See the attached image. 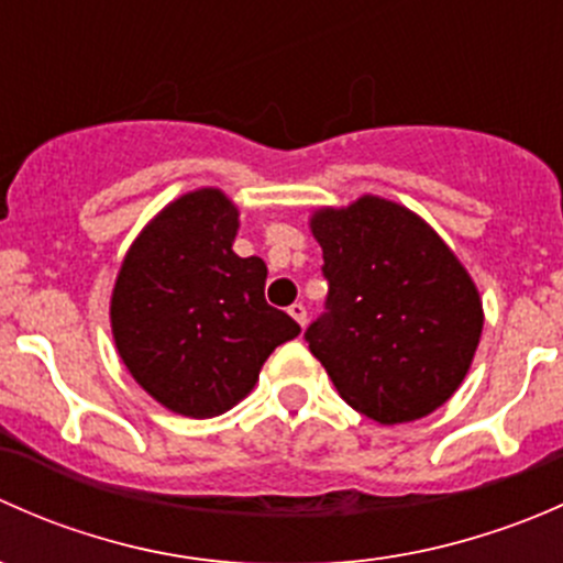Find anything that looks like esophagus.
<instances>
[{
  "mask_svg": "<svg viewBox=\"0 0 563 563\" xmlns=\"http://www.w3.org/2000/svg\"><path fill=\"white\" fill-rule=\"evenodd\" d=\"M288 316H291L299 327H305V321H308V310H305L302 302H294L291 308H288Z\"/></svg>",
  "mask_w": 563,
  "mask_h": 563,
  "instance_id": "34e87169",
  "label": "esophagus"
}]
</instances>
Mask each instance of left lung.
Masks as SVG:
<instances>
[{"mask_svg":"<svg viewBox=\"0 0 563 563\" xmlns=\"http://www.w3.org/2000/svg\"><path fill=\"white\" fill-rule=\"evenodd\" d=\"M327 313L305 332L351 408L382 424L422 419L463 384L482 338L479 291L452 247L402 203L321 207Z\"/></svg>","mask_w":563,"mask_h":563,"instance_id":"obj_1","label":"left lung"}]
</instances>
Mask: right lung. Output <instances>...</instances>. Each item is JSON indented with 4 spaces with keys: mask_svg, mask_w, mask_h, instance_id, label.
Instances as JSON below:
<instances>
[{
    "mask_svg": "<svg viewBox=\"0 0 563 563\" xmlns=\"http://www.w3.org/2000/svg\"><path fill=\"white\" fill-rule=\"evenodd\" d=\"M240 209L220 187L174 198L141 229L111 291V334L141 389L209 419L253 391L299 323L264 299L266 264L240 258Z\"/></svg>",
    "mask_w": 563,
    "mask_h": 563,
    "instance_id": "right-lung-1",
    "label": "right lung"
}]
</instances>
